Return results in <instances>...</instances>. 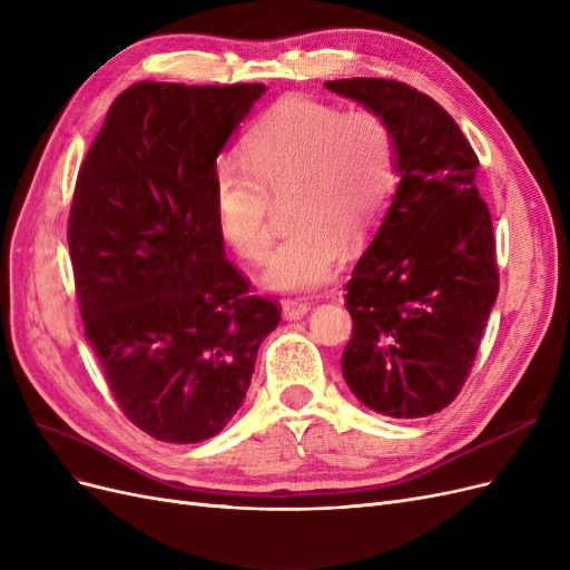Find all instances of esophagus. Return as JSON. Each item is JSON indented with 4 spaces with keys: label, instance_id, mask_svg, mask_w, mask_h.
<instances>
[{
    "label": "esophagus",
    "instance_id": "34e87169",
    "mask_svg": "<svg viewBox=\"0 0 570 570\" xmlns=\"http://www.w3.org/2000/svg\"><path fill=\"white\" fill-rule=\"evenodd\" d=\"M311 304L302 302V299H283V316L287 321H299L308 313Z\"/></svg>",
    "mask_w": 570,
    "mask_h": 570
}]
</instances>
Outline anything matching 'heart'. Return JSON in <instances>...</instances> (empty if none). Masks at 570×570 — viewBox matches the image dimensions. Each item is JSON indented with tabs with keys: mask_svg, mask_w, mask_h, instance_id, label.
Returning a JSON list of instances; mask_svg holds the SVG:
<instances>
[{
	"mask_svg": "<svg viewBox=\"0 0 570 570\" xmlns=\"http://www.w3.org/2000/svg\"><path fill=\"white\" fill-rule=\"evenodd\" d=\"M394 186L396 136L386 117L289 98L249 134L245 158L222 155L214 163L212 203L224 243L257 259L271 238V195H287L289 226L266 254L262 281L304 292L335 276L344 238H367Z\"/></svg>",
	"mask_w": 570,
	"mask_h": 570,
	"instance_id": "1",
	"label": "heart"
}]
</instances>
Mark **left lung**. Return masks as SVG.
Returning <instances> with one entry per match:
<instances>
[{
	"label": "left lung",
	"instance_id": "obj_1",
	"mask_svg": "<svg viewBox=\"0 0 570 570\" xmlns=\"http://www.w3.org/2000/svg\"><path fill=\"white\" fill-rule=\"evenodd\" d=\"M325 87L386 117L401 179L346 283L344 380L386 417L434 415L469 377L500 289L479 158L453 117L417 89L380 77Z\"/></svg>",
	"mask_w": 570,
	"mask_h": 570
}]
</instances>
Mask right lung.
Here are the masks:
<instances>
[{
  "mask_svg": "<svg viewBox=\"0 0 570 570\" xmlns=\"http://www.w3.org/2000/svg\"><path fill=\"white\" fill-rule=\"evenodd\" d=\"M264 85L136 82L77 174L68 245L85 335L148 436L200 443L245 401L281 323L226 259L212 171Z\"/></svg>",
  "mask_w": 570,
  "mask_h": 570,
  "instance_id": "1",
  "label": "right lung"
}]
</instances>
